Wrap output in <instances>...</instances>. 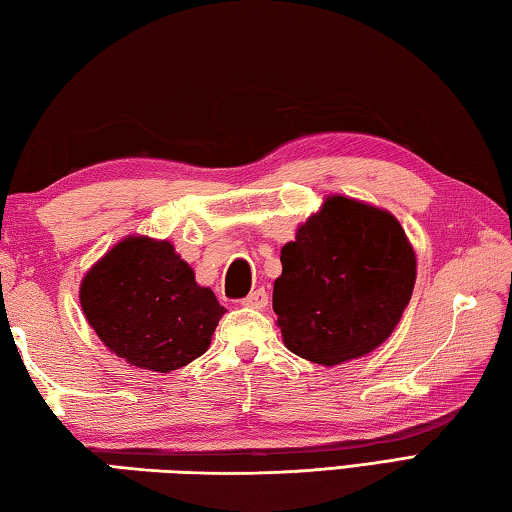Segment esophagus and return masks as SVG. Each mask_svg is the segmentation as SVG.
I'll list each match as a JSON object with an SVG mask.
<instances>
[{
    "label": "esophagus",
    "mask_w": 512,
    "mask_h": 512,
    "mask_svg": "<svg viewBox=\"0 0 512 512\" xmlns=\"http://www.w3.org/2000/svg\"><path fill=\"white\" fill-rule=\"evenodd\" d=\"M241 304H244L246 309L262 311L268 306V293L264 291V288H257V291H253L248 297H244V302H241Z\"/></svg>",
    "instance_id": "esophagus-1"
}]
</instances>
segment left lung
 I'll return each mask as SVG.
<instances>
[{
    "label": "left lung",
    "mask_w": 512,
    "mask_h": 512,
    "mask_svg": "<svg viewBox=\"0 0 512 512\" xmlns=\"http://www.w3.org/2000/svg\"><path fill=\"white\" fill-rule=\"evenodd\" d=\"M280 259L273 311L284 345L324 367L383 345L416 282V253L398 219L342 194L324 197Z\"/></svg>",
    "instance_id": "8db88e82"
}]
</instances>
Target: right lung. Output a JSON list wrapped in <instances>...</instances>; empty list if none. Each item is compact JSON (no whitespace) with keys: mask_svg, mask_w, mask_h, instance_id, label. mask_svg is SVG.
<instances>
[{"mask_svg":"<svg viewBox=\"0 0 512 512\" xmlns=\"http://www.w3.org/2000/svg\"><path fill=\"white\" fill-rule=\"evenodd\" d=\"M80 306L111 353L170 374L208 351L224 306L167 239L127 235L89 268Z\"/></svg>","mask_w":512,"mask_h":512,"instance_id":"right-lung-1","label":"right lung"}]
</instances>
